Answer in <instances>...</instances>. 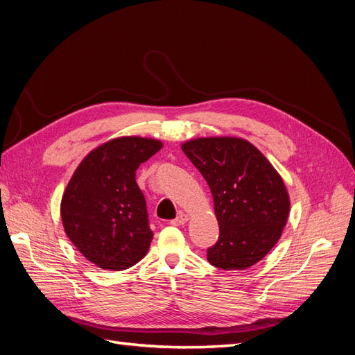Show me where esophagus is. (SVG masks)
<instances>
[{
  "label": "esophagus",
  "mask_w": 355,
  "mask_h": 355,
  "mask_svg": "<svg viewBox=\"0 0 355 355\" xmlns=\"http://www.w3.org/2000/svg\"><path fill=\"white\" fill-rule=\"evenodd\" d=\"M188 219H189V218H188V214H185V213H182V211H180V213H179V216H178L176 219L171 220L170 223H171V225H175V227H179V225H185V223L188 222Z\"/></svg>",
  "instance_id": "obj_1"
}]
</instances>
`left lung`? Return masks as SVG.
I'll use <instances>...</instances> for the list:
<instances>
[{
  "mask_svg": "<svg viewBox=\"0 0 355 355\" xmlns=\"http://www.w3.org/2000/svg\"><path fill=\"white\" fill-rule=\"evenodd\" d=\"M211 191L219 240L207 261L223 271L247 270L280 240L290 211L283 178L241 137H197L182 144Z\"/></svg>",
  "mask_w": 355,
  "mask_h": 355,
  "instance_id": "obj_1",
  "label": "left lung"
}]
</instances>
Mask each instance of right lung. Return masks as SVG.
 I'll use <instances>...</instances> for the list:
<instances>
[{"label": "right lung", "mask_w": 355, "mask_h": 355, "mask_svg": "<svg viewBox=\"0 0 355 355\" xmlns=\"http://www.w3.org/2000/svg\"><path fill=\"white\" fill-rule=\"evenodd\" d=\"M161 148L163 142L151 137L111 139L84 157L63 192V230L102 270H127L149 250L154 234L136 170Z\"/></svg>", "instance_id": "obj_1"}]
</instances>
